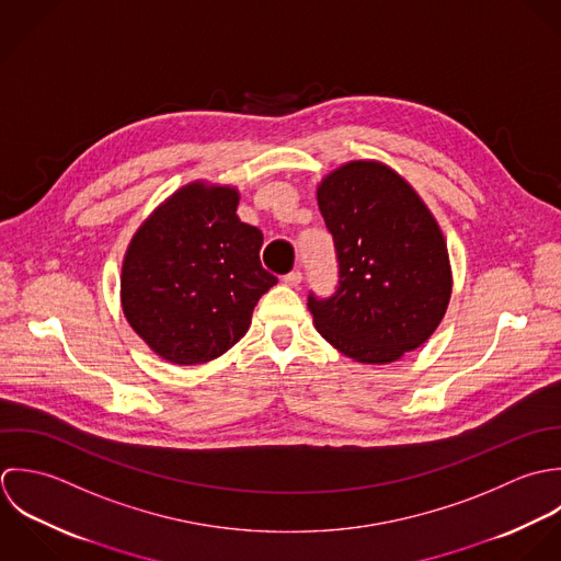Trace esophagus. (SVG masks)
<instances>
[{"instance_id":"34e87169","label":"esophagus","mask_w":561,"mask_h":561,"mask_svg":"<svg viewBox=\"0 0 561 561\" xmlns=\"http://www.w3.org/2000/svg\"><path fill=\"white\" fill-rule=\"evenodd\" d=\"M301 279H304L301 271H290V273H286V275L282 277V282H284L286 286H293V288H297V286L301 284Z\"/></svg>"}]
</instances>
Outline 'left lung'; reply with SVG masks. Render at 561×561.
<instances>
[{
    "mask_svg": "<svg viewBox=\"0 0 561 561\" xmlns=\"http://www.w3.org/2000/svg\"><path fill=\"white\" fill-rule=\"evenodd\" d=\"M334 236V295H308L319 334L364 364L414 351L440 325L450 299L443 231L414 188L381 162H348L319 186Z\"/></svg>",
    "mask_w": 561,
    "mask_h": 561,
    "instance_id": "left-lung-1",
    "label": "left lung"
}]
</instances>
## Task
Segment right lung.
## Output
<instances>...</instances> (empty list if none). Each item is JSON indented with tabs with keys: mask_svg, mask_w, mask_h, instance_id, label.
I'll use <instances>...</instances> for the list:
<instances>
[{
	"mask_svg": "<svg viewBox=\"0 0 561 561\" xmlns=\"http://www.w3.org/2000/svg\"><path fill=\"white\" fill-rule=\"evenodd\" d=\"M238 191L191 184L131 238L121 273L123 312L158 355L204 364L249 330L260 297L277 284L262 268V231L236 217Z\"/></svg>",
	"mask_w": 561,
	"mask_h": 561,
	"instance_id": "add662e5",
	"label": "right lung"
}]
</instances>
